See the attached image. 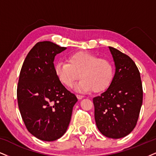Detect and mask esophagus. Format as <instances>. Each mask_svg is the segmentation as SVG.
<instances>
[{
  "label": "esophagus",
  "instance_id": "esophagus-1",
  "mask_svg": "<svg viewBox=\"0 0 156 156\" xmlns=\"http://www.w3.org/2000/svg\"><path fill=\"white\" fill-rule=\"evenodd\" d=\"M76 98H77L79 100H81V99L83 98L84 96L83 95H76Z\"/></svg>",
  "mask_w": 156,
  "mask_h": 156
}]
</instances>
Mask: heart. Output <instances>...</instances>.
Returning <instances> with one entry per match:
<instances>
[{"label":"heart","mask_w":156,"mask_h":156,"mask_svg":"<svg viewBox=\"0 0 156 156\" xmlns=\"http://www.w3.org/2000/svg\"><path fill=\"white\" fill-rule=\"evenodd\" d=\"M68 63L58 62L55 73L63 85L72 87L81 77L75 90L81 93L93 90L100 93L111 85L114 76V67L110 61L98 58L88 52H76L67 58Z\"/></svg>","instance_id":"obj_1"}]
</instances>
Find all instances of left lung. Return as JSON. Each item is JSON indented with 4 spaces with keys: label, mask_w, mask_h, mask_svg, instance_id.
Instances as JSON below:
<instances>
[{
    "label": "left lung",
    "mask_w": 156,
    "mask_h": 156,
    "mask_svg": "<svg viewBox=\"0 0 156 156\" xmlns=\"http://www.w3.org/2000/svg\"><path fill=\"white\" fill-rule=\"evenodd\" d=\"M116 71L108 88L93 98L97 127L103 135L113 139L124 137L137 124L143 104L140 74L127 55L108 47Z\"/></svg>",
    "instance_id": "obj_1"
}]
</instances>
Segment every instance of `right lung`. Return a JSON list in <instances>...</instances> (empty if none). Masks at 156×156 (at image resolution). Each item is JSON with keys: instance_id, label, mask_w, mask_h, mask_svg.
Returning a JSON list of instances; mask_svg holds the SVG:
<instances>
[{"instance_id": "1", "label": "right lung", "mask_w": 156, "mask_h": 156, "mask_svg": "<svg viewBox=\"0 0 156 156\" xmlns=\"http://www.w3.org/2000/svg\"><path fill=\"white\" fill-rule=\"evenodd\" d=\"M66 49L50 41L39 42L29 52L19 74L21 116L28 131L43 141H54L64 134L77 102L55 73V56Z\"/></svg>"}]
</instances>
